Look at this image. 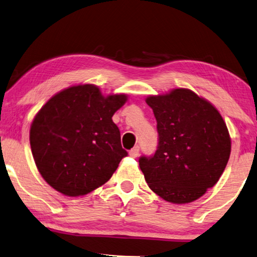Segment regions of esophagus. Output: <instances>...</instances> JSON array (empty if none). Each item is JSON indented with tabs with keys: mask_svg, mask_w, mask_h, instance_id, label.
<instances>
[{
	"mask_svg": "<svg viewBox=\"0 0 257 257\" xmlns=\"http://www.w3.org/2000/svg\"><path fill=\"white\" fill-rule=\"evenodd\" d=\"M139 151H140L139 146H136V147H133L131 151H130V156L137 157L138 155H139Z\"/></svg>",
	"mask_w": 257,
	"mask_h": 257,
	"instance_id": "1",
	"label": "esophagus"
}]
</instances>
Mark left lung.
Listing matches in <instances>:
<instances>
[{
	"instance_id": "1",
	"label": "left lung",
	"mask_w": 257,
	"mask_h": 257,
	"mask_svg": "<svg viewBox=\"0 0 257 257\" xmlns=\"http://www.w3.org/2000/svg\"><path fill=\"white\" fill-rule=\"evenodd\" d=\"M157 121L156 152L139 159L152 191L172 203L197 200L218 181L231 153L226 125L214 105L185 88L149 96Z\"/></svg>"
}]
</instances>
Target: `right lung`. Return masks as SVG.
I'll return each mask as SVG.
<instances>
[{
	"label": "right lung",
	"mask_w": 257,
	"mask_h": 257,
	"mask_svg": "<svg viewBox=\"0 0 257 257\" xmlns=\"http://www.w3.org/2000/svg\"><path fill=\"white\" fill-rule=\"evenodd\" d=\"M127 97H104L94 85L62 90L42 106L30 131L33 159L51 187L68 196L105 184L127 156L112 116Z\"/></svg>",
	"instance_id": "right-lung-1"
}]
</instances>
